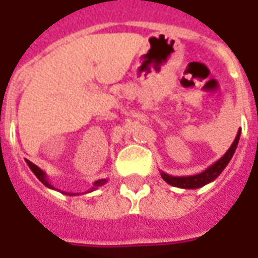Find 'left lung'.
I'll return each instance as SVG.
<instances>
[{"instance_id":"1","label":"left lung","mask_w":258,"mask_h":258,"mask_svg":"<svg viewBox=\"0 0 258 258\" xmlns=\"http://www.w3.org/2000/svg\"><path fill=\"white\" fill-rule=\"evenodd\" d=\"M239 139H240V129L237 131L236 138L233 140L231 147L228 149V151L221 157L218 161H215L213 165H210L206 171L197 173V175H190V176H172V175H168V173L161 171L162 179L168 184L175 186V187H180V189H199V187H203L204 184L215 180V179L220 176L221 172L225 169V167L229 164L232 157L235 154V151H236Z\"/></svg>"}]
</instances>
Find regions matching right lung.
<instances>
[{"mask_svg": "<svg viewBox=\"0 0 258 258\" xmlns=\"http://www.w3.org/2000/svg\"><path fill=\"white\" fill-rule=\"evenodd\" d=\"M26 164L29 165V168L32 169V172L37 176V179L41 182V183L44 184V186H47L48 189H52V190H58L61 191L59 189H56V187H54L52 184L48 182V179H47V175H45V172L43 171V169H40V168L37 167V165H34L33 162H30L29 160H26ZM107 183V179H98V180H96L94 183H93V186H91V189H89V191H85V193H90V191L96 190V189H98L100 186H103V184ZM62 193H65V195H68V196H78L79 193H68V191H62Z\"/></svg>", "mask_w": 258, "mask_h": 258, "instance_id": "add662e5", "label": "right lung"}]
</instances>
